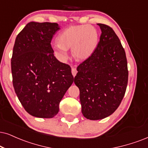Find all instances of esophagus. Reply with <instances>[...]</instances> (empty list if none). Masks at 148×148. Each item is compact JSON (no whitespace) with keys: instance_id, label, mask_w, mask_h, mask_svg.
Instances as JSON below:
<instances>
[{"instance_id":"esophagus-1","label":"esophagus","mask_w":148,"mask_h":148,"mask_svg":"<svg viewBox=\"0 0 148 148\" xmlns=\"http://www.w3.org/2000/svg\"><path fill=\"white\" fill-rule=\"evenodd\" d=\"M72 74L74 76H75L76 74H77V70H76V68H74V67L72 68Z\"/></svg>"}]
</instances>
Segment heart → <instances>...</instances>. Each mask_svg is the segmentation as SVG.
Returning a JSON list of instances; mask_svg holds the SVG:
<instances>
[{"label": "heart", "mask_w": 148, "mask_h": 148, "mask_svg": "<svg viewBox=\"0 0 148 148\" xmlns=\"http://www.w3.org/2000/svg\"><path fill=\"white\" fill-rule=\"evenodd\" d=\"M59 40L52 42V47L62 59L68 57V48H72L77 59L85 60L92 55L98 41V31L91 25L71 26L63 30Z\"/></svg>", "instance_id": "heart-1"}]
</instances>
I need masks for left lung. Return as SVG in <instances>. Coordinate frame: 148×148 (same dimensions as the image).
Here are the masks:
<instances>
[{"label":"left lung","instance_id":"8db88e82","mask_svg":"<svg viewBox=\"0 0 148 148\" xmlns=\"http://www.w3.org/2000/svg\"><path fill=\"white\" fill-rule=\"evenodd\" d=\"M100 41L94 52L77 67L74 83L79 88L82 113L98 120L111 115L119 107L128 79L126 52L111 27L98 24Z\"/></svg>","mask_w":148,"mask_h":148}]
</instances>
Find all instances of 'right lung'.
Here are the masks:
<instances>
[{
	"mask_svg": "<svg viewBox=\"0 0 148 148\" xmlns=\"http://www.w3.org/2000/svg\"><path fill=\"white\" fill-rule=\"evenodd\" d=\"M57 23H28L17 35L12 57L15 92L30 115L52 118L74 81L71 68L54 56L51 41Z\"/></svg>",
	"mask_w": 148,
	"mask_h": 148,
	"instance_id": "right-lung-1",
	"label": "right lung"
}]
</instances>
